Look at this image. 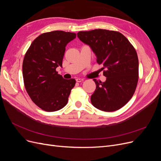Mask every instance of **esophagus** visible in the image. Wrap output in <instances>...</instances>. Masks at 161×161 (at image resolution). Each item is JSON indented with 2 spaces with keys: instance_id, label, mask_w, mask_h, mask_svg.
<instances>
[{
  "instance_id": "34e87169",
  "label": "esophagus",
  "mask_w": 161,
  "mask_h": 161,
  "mask_svg": "<svg viewBox=\"0 0 161 161\" xmlns=\"http://www.w3.org/2000/svg\"><path fill=\"white\" fill-rule=\"evenodd\" d=\"M83 80H84V79H76V81L78 82H82Z\"/></svg>"
}]
</instances>
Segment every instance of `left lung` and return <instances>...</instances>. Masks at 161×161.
<instances>
[{
    "label": "left lung",
    "mask_w": 161,
    "mask_h": 161,
    "mask_svg": "<svg viewBox=\"0 0 161 161\" xmlns=\"http://www.w3.org/2000/svg\"><path fill=\"white\" fill-rule=\"evenodd\" d=\"M79 40L89 45L102 64L103 82L93 79L96 89L92 105L103 111L122 108L132 97L138 80V58L135 48L123 34L107 30L79 31Z\"/></svg>",
    "instance_id": "obj_1"
}]
</instances>
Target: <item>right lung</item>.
<instances>
[{"label":"right lung","mask_w":161,"mask_h":161,"mask_svg":"<svg viewBox=\"0 0 161 161\" xmlns=\"http://www.w3.org/2000/svg\"><path fill=\"white\" fill-rule=\"evenodd\" d=\"M76 33L53 31L41 34L31 43L23 62L24 85L36 105L46 111L60 110L67 104L74 79H64L56 70L62 66L67 43Z\"/></svg>","instance_id":"right-lung-1"}]
</instances>
